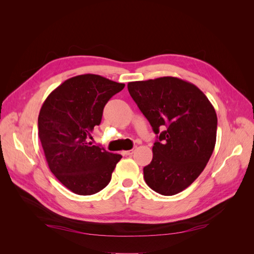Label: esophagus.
Instances as JSON below:
<instances>
[{"mask_svg": "<svg viewBox=\"0 0 254 254\" xmlns=\"http://www.w3.org/2000/svg\"><path fill=\"white\" fill-rule=\"evenodd\" d=\"M132 153H133V149H130V150L124 151V155H126V156H130V155H132Z\"/></svg>", "mask_w": 254, "mask_h": 254, "instance_id": "esophagus-1", "label": "esophagus"}]
</instances>
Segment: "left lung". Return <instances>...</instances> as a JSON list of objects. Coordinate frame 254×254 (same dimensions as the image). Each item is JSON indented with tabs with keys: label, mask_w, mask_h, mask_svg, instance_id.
<instances>
[{
	"label": "left lung",
	"mask_w": 254,
	"mask_h": 254,
	"mask_svg": "<svg viewBox=\"0 0 254 254\" xmlns=\"http://www.w3.org/2000/svg\"><path fill=\"white\" fill-rule=\"evenodd\" d=\"M127 87L157 134L151 162L143 168L145 182L161 195L178 194L212 156L217 131L214 107L195 84L171 76Z\"/></svg>",
	"instance_id": "obj_1"
}]
</instances>
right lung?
I'll return each instance as SVG.
<instances>
[{"label":"right lung","instance_id":"right-lung-1","mask_svg":"<svg viewBox=\"0 0 254 254\" xmlns=\"http://www.w3.org/2000/svg\"><path fill=\"white\" fill-rule=\"evenodd\" d=\"M125 84L94 74L66 79L45 99L38 129L51 172L77 195H92L108 186L122 156L88 143L102 122L109 99Z\"/></svg>","mask_w":254,"mask_h":254}]
</instances>
